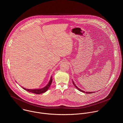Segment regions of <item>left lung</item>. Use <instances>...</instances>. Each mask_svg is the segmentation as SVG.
Returning <instances> with one entry per match:
<instances>
[{"instance_id": "obj_1", "label": "left lung", "mask_w": 123, "mask_h": 123, "mask_svg": "<svg viewBox=\"0 0 123 123\" xmlns=\"http://www.w3.org/2000/svg\"><path fill=\"white\" fill-rule=\"evenodd\" d=\"M73 83L74 85L76 87V88H77V90H78L79 91H80V92H85V91H82V90H80V89H79V88H78V87L75 85V84H74V81H73ZM93 92H86V93H89H89H93Z\"/></svg>"}]
</instances>
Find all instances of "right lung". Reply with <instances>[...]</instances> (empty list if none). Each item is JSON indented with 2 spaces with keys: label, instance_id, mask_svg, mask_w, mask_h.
Returning <instances> with one entry per match:
<instances>
[{
  "label": "right lung",
  "instance_id": "obj_1",
  "mask_svg": "<svg viewBox=\"0 0 123 123\" xmlns=\"http://www.w3.org/2000/svg\"><path fill=\"white\" fill-rule=\"evenodd\" d=\"M52 76H51L50 77V79L49 82V83L47 84V85L46 86H45L44 87H43V88H42V89H25L24 88V87H23L22 88L26 90V91H28L29 92H31V93H35V94H41V93H43L44 92H45L49 87L51 83H52Z\"/></svg>",
  "mask_w": 123,
  "mask_h": 123
}]
</instances>
